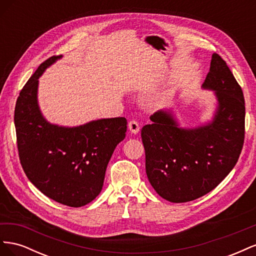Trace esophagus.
<instances>
[{
	"label": "esophagus",
	"instance_id": "34e87169",
	"mask_svg": "<svg viewBox=\"0 0 256 256\" xmlns=\"http://www.w3.org/2000/svg\"><path fill=\"white\" fill-rule=\"evenodd\" d=\"M128 128H129V130L131 131V132L132 134H138V131H140V125H138V122H136V120H130L129 122V124H128Z\"/></svg>",
	"mask_w": 256,
	"mask_h": 256
}]
</instances>
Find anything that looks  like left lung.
Segmentation results:
<instances>
[{
	"mask_svg": "<svg viewBox=\"0 0 256 256\" xmlns=\"http://www.w3.org/2000/svg\"><path fill=\"white\" fill-rule=\"evenodd\" d=\"M204 88L216 90L218 110L207 126L180 128L168 112L142 128L145 168L158 194L190 202L214 189L236 166L244 142V92L226 62L214 53Z\"/></svg>",
	"mask_w": 256,
	"mask_h": 256,
	"instance_id": "1",
	"label": "left lung"
}]
</instances>
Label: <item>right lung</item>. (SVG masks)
Wrapping results in <instances>:
<instances>
[{"label": "right lung", "instance_id": "add662e5", "mask_svg": "<svg viewBox=\"0 0 256 256\" xmlns=\"http://www.w3.org/2000/svg\"><path fill=\"white\" fill-rule=\"evenodd\" d=\"M60 56L40 65L21 90L14 108L20 164L35 187L58 203L81 207L102 189L106 166L126 136L125 118L65 128L46 120L37 104L38 78Z\"/></svg>", "mask_w": 256, "mask_h": 256}]
</instances>
